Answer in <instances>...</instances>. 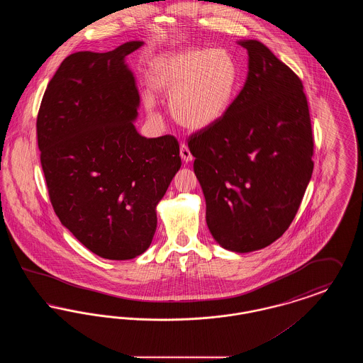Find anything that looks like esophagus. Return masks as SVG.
I'll return each mask as SVG.
<instances>
[{"mask_svg": "<svg viewBox=\"0 0 363 363\" xmlns=\"http://www.w3.org/2000/svg\"><path fill=\"white\" fill-rule=\"evenodd\" d=\"M179 155L182 157V160L186 162V163L193 160V155L190 154V150L188 148L186 144H181V147H179Z\"/></svg>", "mask_w": 363, "mask_h": 363, "instance_id": "esophagus-1", "label": "esophagus"}]
</instances>
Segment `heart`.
<instances>
[{"instance_id": "1", "label": "heart", "mask_w": 363, "mask_h": 363, "mask_svg": "<svg viewBox=\"0 0 363 363\" xmlns=\"http://www.w3.org/2000/svg\"><path fill=\"white\" fill-rule=\"evenodd\" d=\"M150 74L156 91L170 96L174 118L189 129H204L225 116L240 77L231 52L208 48L160 54L152 60ZM145 101L152 106V94Z\"/></svg>"}]
</instances>
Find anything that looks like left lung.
Here are the masks:
<instances>
[{"instance_id": "1", "label": "left lung", "mask_w": 363, "mask_h": 363, "mask_svg": "<svg viewBox=\"0 0 363 363\" xmlns=\"http://www.w3.org/2000/svg\"><path fill=\"white\" fill-rule=\"evenodd\" d=\"M245 86L228 111L189 138L208 228L222 247L259 250L280 238L313 173V133L301 79L259 40Z\"/></svg>"}]
</instances>
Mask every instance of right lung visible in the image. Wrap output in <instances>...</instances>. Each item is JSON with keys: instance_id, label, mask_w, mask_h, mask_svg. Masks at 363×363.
Listing matches in <instances>:
<instances>
[{"instance_id": "1", "label": "right lung", "mask_w": 363, "mask_h": 363, "mask_svg": "<svg viewBox=\"0 0 363 363\" xmlns=\"http://www.w3.org/2000/svg\"><path fill=\"white\" fill-rule=\"evenodd\" d=\"M143 42L107 52L70 54L45 91L38 147L54 212L88 250L107 259L143 255L155 234L156 206L181 167L170 135H138L140 95L125 57Z\"/></svg>"}]
</instances>
